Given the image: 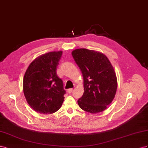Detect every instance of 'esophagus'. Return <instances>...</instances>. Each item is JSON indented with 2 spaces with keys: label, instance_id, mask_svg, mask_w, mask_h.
<instances>
[{
  "label": "esophagus",
  "instance_id": "esophagus-1",
  "mask_svg": "<svg viewBox=\"0 0 148 148\" xmlns=\"http://www.w3.org/2000/svg\"><path fill=\"white\" fill-rule=\"evenodd\" d=\"M73 88H69L68 90H67V92L69 93V94H71V93L73 92Z\"/></svg>",
  "mask_w": 148,
  "mask_h": 148
}]
</instances>
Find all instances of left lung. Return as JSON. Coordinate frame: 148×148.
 I'll return each instance as SVG.
<instances>
[{
  "label": "left lung",
  "mask_w": 148,
  "mask_h": 148,
  "mask_svg": "<svg viewBox=\"0 0 148 148\" xmlns=\"http://www.w3.org/2000/svg\"><path fill=\"white\" fill-rule=\"evenodd\" d=\"M72 55L84 79V92L77 100L79 106L90 113L104 111L117 89V78L111 62L103 53L85 48L73 50Z\"/></svg>",
  "instance_id": "obj_1"
}]
</instances>
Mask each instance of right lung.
<instances>
[{
  "instance_id": "obj_1",
  "label": "right lung",
  "mask_w": 148,
  "mask_h": 148,
  "mask_svg": "<svg viewBox=\"0 0 148 148\" xmlns=\"http://www.w3.org/2000/svg\"><path fill=\"white\" fill-rule=\"evenodd\" d=\"M62 51L49 52L33 60L25 72L23 81L27 102L35 111L52 114L61 107L66 90L56 69Z\"/></svg>"
}]
</instances>
